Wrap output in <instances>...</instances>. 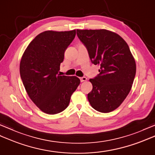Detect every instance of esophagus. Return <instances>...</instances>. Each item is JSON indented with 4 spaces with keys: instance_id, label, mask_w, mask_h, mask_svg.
<instances>
[{
    "instance_id": "1",
    "label": "esophagus",
    "mask_w": 155,
    "mask_h": 155,
    "mask_svg": "<svg viewBox=\"0 0 155 155\" xmlns=\"http://www.w3.org/2000/svg\"><path fill=\"white\" fill-rule=\"evenodd\" d=\"M80 79H81V82H84V81H86L87 80V78L85 77H81Z\"/></svg>"
}]
</instances>
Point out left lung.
I'll list each match as a JSON object with an SVG mask.
<instances>
[{
    "label": "left lung",
    "instance_id": "1",
    "mask_svg": "<svg viewBox=\"0 0 155 155\" xmlns=\"http://www.w3.org/2000/svg\"><path fill=\"white\" fill-rule=\"evenodd\" d=\"M77 34L87 47L92 62L100 66V73L89 80L93 90L88 100L95 110L109 113L123 103L132 88L135 60L126 41L114 32L77 29Z\"/></svg>",
    "mask_w": 155,
    "mask_h": 155
}]
</instances>
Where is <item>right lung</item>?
<instances>
[{
	"instance_id": "right-lung-1",
	"label": "right lung",
	"mask_w": 155,
	"mask_h": 155,
	"mask_svg": "<svg viewBox=\"0 0 155 155\" xmlns=\"http://www.w3.org/2000/svg\"><path fill=\"white\" fill-rule=\"evenodd\" d=\"M76 30L47 31L28 45L20 62V74L29 98L39 109L48 114L67 108L81 81L76 76L58 74L64 54L73 41Z\"/></svg>"
}]
</instances>
